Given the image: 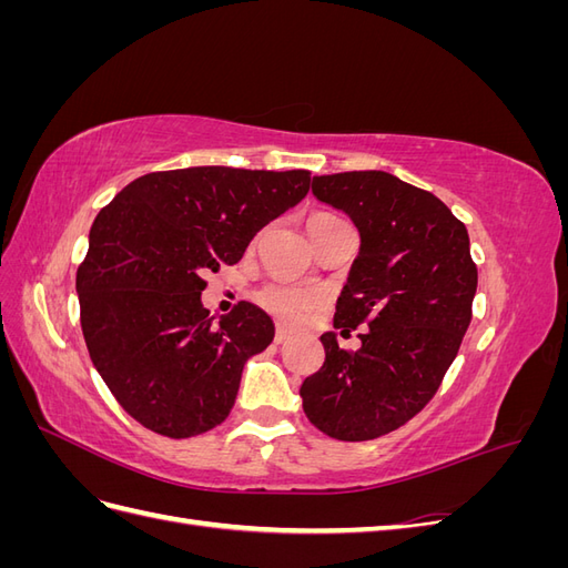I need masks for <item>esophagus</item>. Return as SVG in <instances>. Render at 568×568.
Wrapping results in <instances>:
<instances>
[{
	"label": "esophagus",
	"mask_w": 568,
	"mask_h": 568,
	"mask_svg": "<svg viewBox=\"0 0 568 568\" xmlns=\"http://www.w3.org/2000/svg\"><path fill=\"white\" fill-rule=\"evenodd\" d=\"M291 338V334L284 329V326H277V332H274V343H286Z\"/></svg>",
	"instance_id": "1"
}]
</instances>
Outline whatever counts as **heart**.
I'll list each match as a JSON object with an SVG mask.
<instances>
[{"mask_svg":"<svg viewBox=\"0 0 568 568\" xmlns=\"http://www.w3.org/2000/svg\"><path fill=\"white\" fill-rule=\"evenodd\" d=\"M315 217H329V215H315ZM255 301L265 313H270L272 317H277L280 322L296 324L307 315L311 307H315L317 296L313 294V291H307L303 286L277 282V284H267V286L257 291Z\"/></svg>","mask_w":568,"mask_h":568,"instance_id":"1","label":"heart"}]
</instances>
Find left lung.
I'll return each mask as SVG.
<instances>
[{
	"label": "left lung",
	"mask_w": 568,
	"mask_h": 568,
	"mask_svg": "<svg viewBox=\"0 0 568 568\" xmlns=\"http://www.w3.org/2000/svg\"><path fill=\"white\" fill-rule=\"evenodd\" d=\"M313 194L359 232L334 326L367 332L357 351L320 336L326 357L301 386L303 412L336 440H372L422 412L457 357L478 282L469 234L440 199L384 170L313 178Z\"/></svg>",
	"instance_id": "obj_1"
}]
</instances>
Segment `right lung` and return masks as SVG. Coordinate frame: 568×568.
<instances>
[{"mask_svg":"<svg viewBox=\"0 0 568 568\" xmlns=\"http://www.w3.org/2000/svg\"><path fill=\"white\" fill-rule=\"evenodd\" d=\"M311 189L307 170L201 165L149 173L101 209L78 267L80 324L101 379L132 419L192 438L227 419L246 359L274 324L253 303L217 322L203 277L242 261Z\"/></svg>","mask_w":568,"mask_h":568,"instance_id":"right-lung-1","label":"right lung"}]
</instances>
